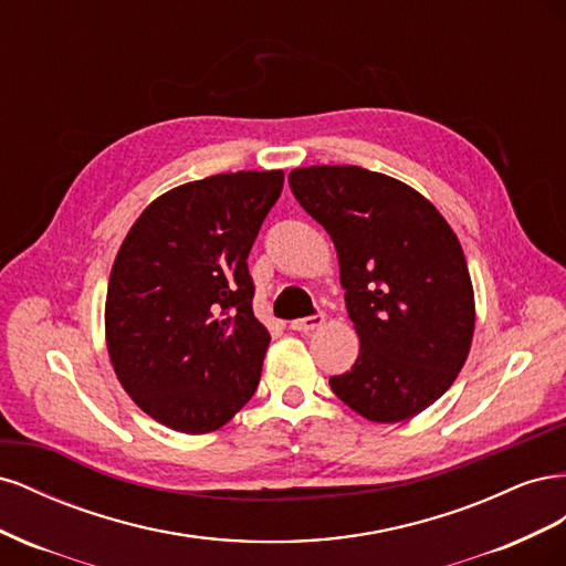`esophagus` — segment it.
Masks as SVG:
<instances>
[{"label":"esophagus","instance_id":"1","mask_svg":"<svg viewBox=\"0 0 566 566\" xmlns=\"http://www.w3.org/2000/svg\"><path fill=\"white\" fill-rule=\"evenodd\" d=\"M323 321H325V316H323V314H314V316H306V318H295V321H290V331L310 333V331L321 328Z\"/></svg>","mask_w":566,"mask_h":566}]
</instances>
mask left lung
Returning <instances> with one entry per match:
<instances>
[{
    "mask_svg": "<svg viewBox=\"0 0 566 566\" xmlns=\"http://www.w3.org/2000/svg\"><path fill=\"white\" fill-rule=\"evenodd\" d=\"M287 181L333 238L361 342L333 391L373 422L418 416L453 385L472 345L474 293L453 229L416 188L364 167H300Z\"/></svg>",
    "mask_w": 566,
    "mask_h": 566,
    "instance_id": "obj_1",
    "label": "left lung"
}]
</instances>
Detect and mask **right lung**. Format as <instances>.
I'll list each match as a JSON object with an SVG mask.
<instances>
[{
    "instance_id": "obj_1",
    "label": "right lung",
    "mask_w": 566,
    "mask_h": 566,
    "mask_svg": "<svg viewBox=\"0 0 566 566\" xmlns=\"http://www.w3.org/2000/svg\"><path fill=\"white\" fill-rule=\"evenodd\" d=\"M281 191V169L188 181L153 200L119 245L106 295L111 364L169 430H219L260 385L271 337L252 312L248 254Z\"/></svg>"
}]
</instances>
